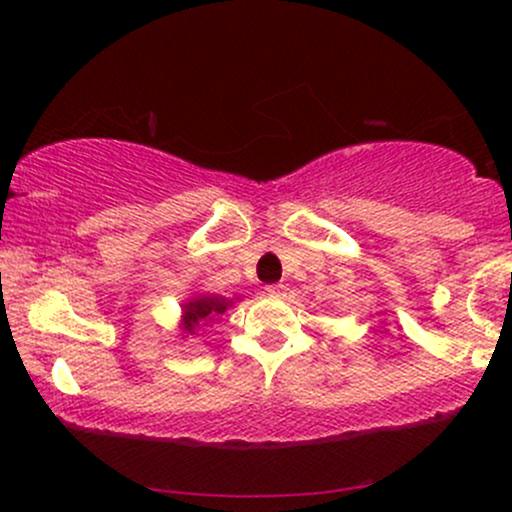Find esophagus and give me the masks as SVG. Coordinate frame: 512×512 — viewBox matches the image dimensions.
I'll return each mask as SVG.
<instances>
[{
  "label": "esophagus",
  "instance_id": "1",
  "mask_svg": "<svg viewBox=\"0 0 512 512\" xmlns=\"http://www.w3.org/2000/svg\"><path fill=\"white\" fill-rule=\"evenodd\" d=\"M284 289H286L284 284H269L267 293H274V296H276V293H284Z\"/></svg>",
  "mask_w": 512,
  "mask_h": 512
}]
</instances>
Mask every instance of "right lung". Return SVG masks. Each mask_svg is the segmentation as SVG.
I'll return each mask as SVG.
<instances>
[{
    "label": "right lung",
    "instance_id": "right-lung-1",
    "mask_svg": "<svg viewBox=\"0 0 512 512\" xmlns=\"http://www.w3.org/2000/svg\"><path fill=\"white\" fill-rule=\"evenodd\" d=\"M228 305H231V301H226V298H216V296L195 298V301L185 305V330L195 332L199 325L211 322L216 315L226 313Z\"/></svg>",
    "mask_w": 512,
    "mask_h": 512
}]
</instances>
